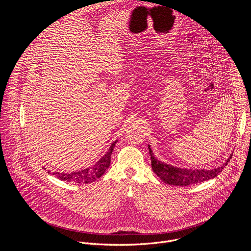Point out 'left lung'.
Here are the masks:
<instances>
[{
    "label": "left lung",
    "instance_id": "left-lung-1",
    "mask_svg": "<svg viewBox=\"0 0 251 251\" xmlns=\"http://www.w3.org/2000/svg\"><path fill=\"white\" fill-rule=\"evenodd\" d=\"M149 153L151 155V165L152 169L157 174V176L161 178V180L168 184L173 186H190L198 183H201L210 178L216 177L227 165V163L230 161L232 154H230L229 158L226 160L223 166L216 168L213 170H192V169H182L174 166H170L168 164H165L161 161H159L157 158L154 157L153 151L150 148V145L148 146Z\"/></svg>",
    "mask_w": 251,
    "mask_h": 251
}]
</instances>
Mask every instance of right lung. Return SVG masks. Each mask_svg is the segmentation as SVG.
<instances>
[{
	"label": "right lung",
	"instance_id": "add662e5",
	"mask_svg": "<svg viewBox=\"0 0 251 251\" xmlns=\"http://www.w3.org/2000/svg\"><path fill=\"white\" fill-rule=\"evenodd\" d=\"M117 143V141L113 142L112 145L110 146L109 150L106 152V154L92 167L78 171V172H74V173H53L57 176V178L61 181H66V182H74V183H78V184H89L94 181H96L97 178H99L105 171L109 168L110 162H111V154L113 152L114 146ZM50 173V172H49Z\"/></svg>",
	"mask_w": 251,
	"mask_h": 251
}]
</instances>
